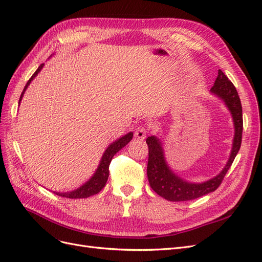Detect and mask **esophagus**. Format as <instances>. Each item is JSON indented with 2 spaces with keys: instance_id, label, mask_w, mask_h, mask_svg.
<instances>
[{
  "instance_id": "1",
  "label": "esophagus",
  "mask_w": 262,
  "mask_h": 262,
  "mask_svg": "<svg viewBox=\"0 0 262 262\" xmlns=\"http://www.w3.org/2000/svg\"><path fill=\"white\" fill-rule=\"evenodd\" d=\"M146 133H147V128H146L145 125L141 124L136 129V132H134V136H136V138L138 140H143L146 137Z\"/></svg>"
}]
</instances>
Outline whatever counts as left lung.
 <instances>
[{
  "label": "left lung",
  "mask_w": 262,
  "mask_h": 262,
  "mask_svg": "<svg viewBox=\"0 0 262 262\" xmlns=\"http://www.w3.org/2000/svg\"><path fill=\"white\" fill-rule=\"evenodd\" d=\"M211 92L217 95L219 97L225 101L234 119L235 137L231 157H229L225 168L216 177L210 179L209 181L202 182V184H190V182L180 179L169 169L165 162L163 148L158 139L156 137H148L146 139V143L148 146V182L150 188L158 195L165 198L166 200L173 202L189 201L215 191L221 186L226 172L232 166L241 148L243 136V109L236 87L228 80V77L221 70H219V75L215 83L212 86Z\"/></svg>",
  "instance_id": "1"
}]
</instances>
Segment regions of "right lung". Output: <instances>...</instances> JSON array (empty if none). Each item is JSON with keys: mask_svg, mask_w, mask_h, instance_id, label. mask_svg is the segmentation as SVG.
Here are the masks:
<instances>
[{"mask_svg": "<svg viewBox=\"0 0 262 262\" xmlns=\"http://www.w3.org/2000/svg\"><path fill=\"white\" fill-rule=\"evenodd\" d=\"M42 67H43V64H40V67L37 69V71L33 74V76L29 78V81L27 82L25 89H24V91L20 95L19 102L21 100L24 92H25L27 89V86L30 84L31 81H33V78L39 73V71L42 69ZM132 137H133V133L130 132L126 134V136L114 142L112 145L108 146V148L105 150L104 155H102V158H101L100 164L98 166L96 172L94 173V176L89 181H87L85 185H83L82 187H80L78 189L74 190V191H71V192H66V193L54 192V193L60 195V196L70 198V199H81V198H87V196H91V195L98 193L100 190L106 186V182H107L108 176H109V165H110V162H112V160H113V157L115 156V154L117 152H119V150H120L122 147H124L126 144L129 143V142L132 140Z\"/></svg>", "mask_w": 262, "mask_h": 262, "instance_id": "obj_1", "label": "right lung"}]
</instances>
